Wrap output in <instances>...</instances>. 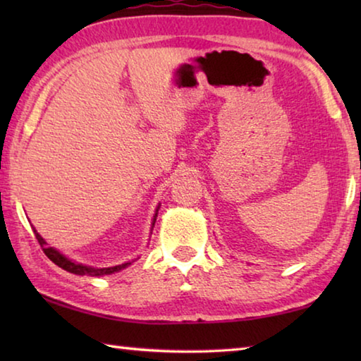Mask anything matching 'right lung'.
I'll list each match as a JSON object with an SVG mask.
<instances>
[{"instance_id":"add662e5","label":"right lung","mask_w":361,"mask_h":361,"mask_svg":"<svg viewBox=\"0 0 361 361\" xmlns=\"http://www.w3.org/2000/svg\"><path fill=\"white\" fill-rule=\"evenodd\" d=\"M161 209V204L157 205L156 213H154V218H152V226H151V231L154 228V223H156V218H157V212ZM33 232L36 235V239H38L39 245L42 247V252L46 253V256L49 259H51L54 264H57L59 267L65 269L66 272H71V274H76V276H90V277H103V276H111L114 272H119L122 269L129 267L133 261H127L124 264H118V266H111V267H94V266H87V264H82V262H78V261H73L70 258H66L63 253H60L57 248L54 247H49L46 240L42 239V237L38 234V231L33 228Z\"/></svg>"}]
</instances>
